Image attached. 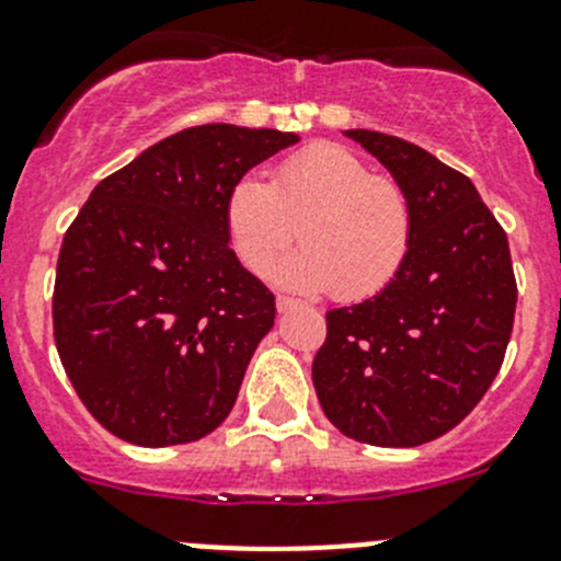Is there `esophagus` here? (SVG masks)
Listing matches in <instances>:
<instances>
[{"mask_svg":"<svg viewBox=\"0 0 561 561\" xmlns=\"http://www.w3.org/2000/svg\"><path fill=\"white\" fill-rule=\"evenodd\" d=\"M296 305V301L290 299V296H276V310L279 312H285V310H290V307Z\"/></svg>","mask_w":561,"mask_h":561,"instance_id":"esophagus-1","label":"esophagus"}]
</instances>
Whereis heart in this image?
<instances>
[{"mask_svg": "<svg viewBox=\"0 0 561 561\" xmlns=\"http://www.w3.org/2000/svg\"><path fill=\"white\" fill-rule=\"evenodd\" d=\"M224 224L234 256L256 276L293 243L299 226L305 249L276 265V282L366 301L405 265L413 206L397 181L371 173L350 148L316 142L287 156L271 184L260 175L237 179L226 193Z\"/></svg>", "mask_w": 561, "mask_h": 561, "instance_id": "1", "label": "heart"}]
</instances>
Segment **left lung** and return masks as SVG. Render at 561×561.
I'll use <instances>...</instances> for the list:
<instances>
[{
  "label": "left lung",
  "instance_id": "obj_1",
  "mask_svg": "<svg viewBox=\"0 0 561 561\" xmlns=\"http://www.w3.org/2000/svg\"><path fill=\"white\" fill-rule=\"evenodd\" d=\"M346 136L408 193L413 240L386 290L327 312L312 386L343 436L416 447L453 431L501 371L517 307L512 254L467 175L400 136Z\"/></svg>",
  "mask_w": 561,
  "mask_h": 561
}]
</instances>
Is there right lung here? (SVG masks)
Returning <instances> with one entry per match:
<instances>
[{"mask_svg": "<svg viewBox=\"0 0 561 561\" xmlns=\"http://www.w3.org/2000/svg\"><path fill=\"white\" fill-rule=\"evenodd\" d=\"M296 134L198 125L92 190L53 290L60 363L85 411L139 447L198 442L229 416L274 293L240 265L226 193Z\"/></svg>", "mask_w": 561, "mask_h": 561, "instance_id": "1", "label": "right lung"}]
</instances>
